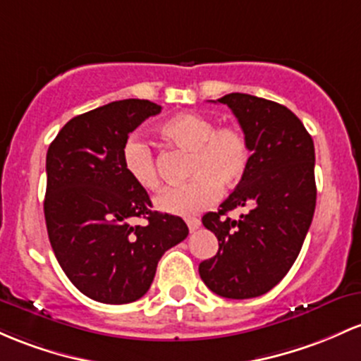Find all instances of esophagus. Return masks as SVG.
Masks as SVG:
<instances>
[{
  "mask_svg": "<svg viewBox=\"0 0 361 361\" xmlns=\"http://www.w3.org/2000/svg\"><path fill=\"white\" fill-rule=\"evenodd\" d=\"M187 224L190 231H195V229H199L200 219H197V217H190V219H187Z\"/></svg>",
  "mask_w": 361,
  "mask_h": 361,
  "instance_id": "esophagus-1",
  "label": "esophagus"
}]
</instances>
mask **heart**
Here are the masks:
<instances>
[{"label":"heart","mask_w":361,"mask_h":361,"mask_svg":"<svg viewBox=\"0 0 361 361\" xmlns=\"http://www.w3.org/2000/svg\"><path fill=\"white\" fill-rule=\"evenodd\" d=\"M161 135L190 150L188 178L192 181L164 188L156 207L174 216H195L219 199L221 187L233 188L250 168L252 149L245 132L235 125L217 126L199 113H180L159 126ZM121 164L130 180L145 190L159 187L154 150L144 138L130 135L121 145Z\"/></svg>","instance_id":"obj_1"}]
</instances>
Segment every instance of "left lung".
<instances>
[{
    "mask_svg": "<svg viewBox=\"0 0 361 361\" xmlns=\"http://www.w3.org/2000/svg\"><path fill=\"white\" fill-rule=\"evenodd\" d=\"M238 120L252 161L235 192L202 223L219 241L199 265L205 286L223 298L271 291L295 264L315 212V149L293 111L274 101L233 92L217 99ZM245 208L238 220L227 212Z\"/></svg>",
    "mask_w": 361,
    "mask_h": 361,
    "instance_id": "8db88e82",
    "label": "left lung"
}]
</instances>
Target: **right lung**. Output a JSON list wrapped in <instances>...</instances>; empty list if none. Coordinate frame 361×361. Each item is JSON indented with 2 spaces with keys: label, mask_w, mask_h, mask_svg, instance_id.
I'll return each mask as SVG.
<instances>
[{
  "label": "right lung",
  "mask_w": 361,
  "mask_h": 361,
  "mask_svg": "<svg viewBox=\"0 0 361 361\" xmlns=\"http://www.w3.org/2000/svg\"><path fill=\"white\" fill-rule=\"evenodd\" d=\"M161 113L145 99H125L78 114L59 130L46 156L44 217L51 247L78 291L101 303L142 298L166 250L188 235L185 221L150 211L145 188L128 178L121 145ZM133 216L148 224L132 226Z\"/></svg>",
  "instance_id": "1"
}]
</instances>
